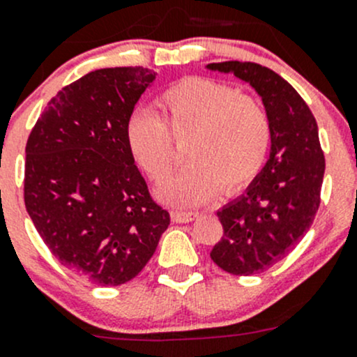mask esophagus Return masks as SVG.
Here are the masks:
<instances>
[{
	"mask_svg": "<svg viewBox=\"0 0 357 357\" xmlns=\"http://www.w3.org/2000/svg\"><path fill=\"white\" fill-rule=\"evenodd\" d=\"M171 218L174 222H190L193 219L199 218V212L192 211V212H185V211H172Z\"/></svg>",
	"mask_w": 357,
	"mask_h": 357,
	"instance_id": "34e87169",
	"label": "esophagus"
}]
</instances>
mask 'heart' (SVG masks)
Instances as JSON below:
<instances>
[{"label":"heart","instance_id":"1","mask_svg":"<svg viewBox=\"0 0 357 357\" xmlns=\"http://www.w3.org/2000/svg\"><path fill=\"white\" fill-rule=\"evenodd\" d=\"M160 119L139 110L129 117L126 142L136 165L160 185L174 165V142L186 145L185 169L158 199L178 207L245 188L259 176L271 146V121L264 105L240 95L226 82L186 77L169 86L157 100Z\"/></svg>","mask_w":357,"mask_h":357}]
</instances>
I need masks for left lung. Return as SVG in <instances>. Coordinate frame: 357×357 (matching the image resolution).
<instances>
[{
  "mask_svg": "<svg viewBox=\"0 0 357 357\" xmlns=\"http://www.w3.org/2000/svg\"><path fill=\"white\" fill-rule=\"evenodd\" d=\"M207 68L248 82L271 121L268 162L242 197L218 211L222 236L211 252L226 273L257 275L287 257L314 221L325 176L318 124L301 95L271 68L236 60Z\"/></svg>",
  "mask_w": 357,
  "mask_h": 357,
  "instance_id": "8db88e82",
  "label": "left lung"
}]
</instances>
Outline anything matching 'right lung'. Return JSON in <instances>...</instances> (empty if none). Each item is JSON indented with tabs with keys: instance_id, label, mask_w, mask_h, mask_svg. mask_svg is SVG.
Here are the masks:
<instances>
[{
	"instance_id": "obj_1",
	"label": "right lung",
	"mask_w": 357,
	"mask_h": 357,
	"mask_svg": "<svg viewBox=\"0 0 357 357\" xmlns=\"http://www.w3.org/2000/svg\"><path fill=\"white\" fill-rule=\"evenodd\" d=\"M153 81L145 67L82 75L50 100L25 145V208L50 252L95 285L135 278L171 222L126 142Z\"/></svg>"
}]
</instances>
